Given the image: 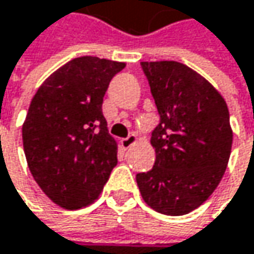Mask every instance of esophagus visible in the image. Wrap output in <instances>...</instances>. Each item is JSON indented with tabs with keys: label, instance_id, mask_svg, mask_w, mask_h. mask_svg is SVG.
<instances>
[{
	"label": "esophagus",
	"instance_id": "34e87169",
	"mask_svg": "<svg viewBox=\"0 0 254 254\" xmlns=\"http://www.w3.org/2000/svg\"><path fill=\"white\" fill-rule=\"evenodd\" d=\"M137 141H138V137H137L135 134H131V135H128L126 138H122L120 146H122L123 149H129V147H132Z\"/></svg>",
	"mask_w": 254,
	"mask_h": 254
}]
</instances>
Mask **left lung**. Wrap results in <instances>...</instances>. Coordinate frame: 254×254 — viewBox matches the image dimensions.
<instances>
[{"mask_svg": "<svg viewBox=\"0 0 254 254\" xmlns=\"http://www.w3.org/2000/svg\"><path fill=\"white\" fill-rule=\"evenodd\" d=\"M159 113L152 132L155 165L137 174L144 202L183 216L219 186L231 156L232 128L225 98L201 74L176 61L141 62Z\"/></svg>", "mask_w": 254, "mask_h": 254, "instance_id": "obj_1", "label": "left lung"}]
</instances>
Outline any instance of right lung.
I'll return each mask as SVG.
<instances>
[{
    "label": "right lung",
    "instance_id": "add662e5",
    "mask_svg": "<svg viewBox=\"0 0 254 254\" xmlns=\"http://www.w3.org/2000/svg\"><path fill=\"white\" fill-rule=\"evenodd\" d=\"M125 62L75 58L35 92L22 126L29 171L59 207L77 210L102 192L117 164V143L108 134L102 99Z\"/></svg>",
    "mask_w": 254,
    "mask_h": 254
}]
</instances>
